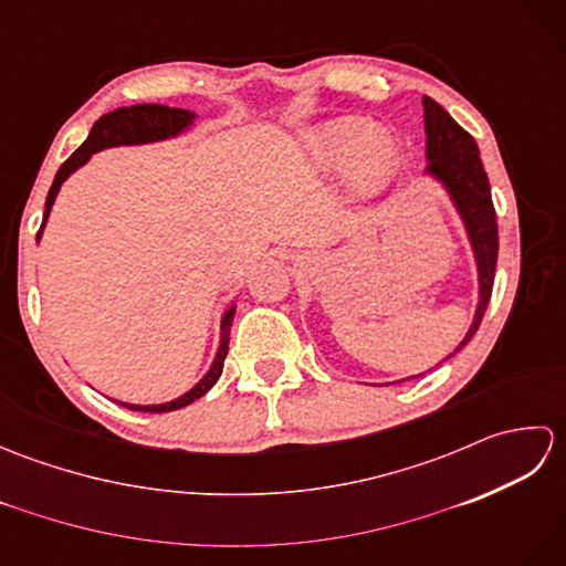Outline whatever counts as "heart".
<instances>
[{
	"instance_id": "b5f03b06",
	"label": "heart",
	"mask_w": 566,
	"mask_h": 566,
	"mask_svg": "<svg viewBox=\"0 0 566 566\" xmlns=\"http://www.w3.org/2000/svg\"><path fill=\"white\" fill-rule=\"evenodd\" d=\"M302 150L318 172L345 170V182L359 199L375 197L399 170V146L389 130L365 118L338 116L306 128Z\"/></svg>"
}]
</instances>
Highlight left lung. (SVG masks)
I'll use <instances>...</instances> for the list:
<instances>
[{
	"mask_svg": "<svg viewBox=\"0 0 566 566\" xmlns=\"http://www.w3.org/2000/svg\"><path fill=\"white\" fill-rule=\"evenodd\" d=\"M423 124H426V177L432 182H438L452 207L460 216L464 226V233L472 248L474 264H476V308L472 326H469L462 343L444 357L450 359L454 353H460L462 347L472 340L479 323L484 318V311L491 298V286H494L496 274V258H499V228H496V211L491 203V187L489 177L479 158V148L474 138L454 122V118L442 109L438 102L430 97H423ZM442 359V363H444ZM420 375L406 377L416 379ZM399 379V381H406ZM394 381V384H399Z\"/></svg>",
	"mask_w": 566,
	"mask_h": 566,
	"instance_id": "8db88e82",
	"label": "left lung"
}]
</instances>
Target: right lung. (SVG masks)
I'll use <instances>...</instances> for the list:
<instances>
[{"mask_svg":"<svg viewBox=\"0 0 566 566\" xmlns=\"http://www.w3.org/2000/svg\"><path fill=\"white\" fill-rule=\"evenodd\" d=\"M197 114L189 109H175V106H165V104H136V106H122V109H114L109 114H104L97 124L92 126L87 140L70 155V158L60 165V170L53 179L51 191L45 197V213H43V223L41 231L35 235V240H41L43 228L48 223V216L53 211V203L57 199V191L63 187L65 179L77 172L82 165H87L94 153L106 150V148H118V146H148V143H160V140H170L187 134V130L195 126ZM233 316H235V302L231 306H226L221 314V335H219V350L213 355V363L209 367L207 375H203L195 387L185 391L182 396H177L172 401L165 403H126V401H116L126 408H134V411L143 413H165V411H177V408H185L191 401L201 399L216 381H219L221 371H223V359L228 355V338H231V326H233Z\"/></svg>","mask_w":566,"mask_h":566,"instance_id":"1","label":"right lung"}]
</instances>
